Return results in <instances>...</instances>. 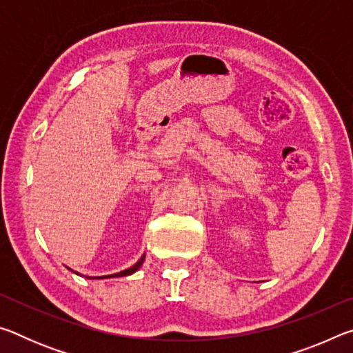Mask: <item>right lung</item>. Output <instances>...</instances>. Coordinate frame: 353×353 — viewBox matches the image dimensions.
<instances>
[{
    "instance_id": "1",
    "label": "right lung",
    "mask_w": 353,
    "mask_h": 353,
    "mask_svg": "<svg viewBox=\"0 0 353 353\" xmlns=\"http://www.w3.org/2000/svg\"><path fill=\"white\" fill-rule=\"evenodd\" d=\"M143 261H145V255L141 256V259L135 263L134 266H130L129 270H124L121 272H117V274H110V276H104V277H123V276H130V274H134L135 271H139V268L143 265ZM93 279H98V277H93ZM103 279V277H99Z\"/></svg>"
}]
</instances>
